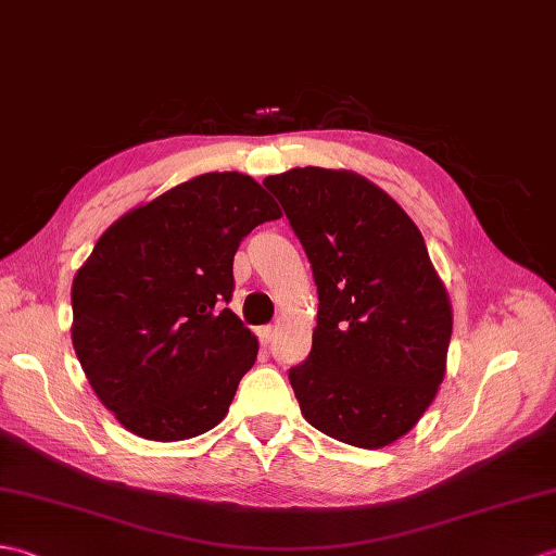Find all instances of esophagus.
<instances>
[{
	"mask_svg": "<svg viewBox=\"0 0 556 556\" xmlns=\"http://www.w3.org/2000/svg\"><path fill=\"white\" fill-rule=\"evenodd\" d=\"M275 337H277V329H275L273 325L257 329V339H261V345H263V348H269V343L275 341Z\"/></svg>",
	"mask_w": 556,
	"mask_h": 556,
	"instance_id": "obj_1",
	"label": "esophagus"
}]
</instances>
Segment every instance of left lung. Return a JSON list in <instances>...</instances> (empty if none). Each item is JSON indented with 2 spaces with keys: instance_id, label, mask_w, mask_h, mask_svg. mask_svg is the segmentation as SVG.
Here are the masks:
<instances>
[{
  "instance_id": "left-lung-1",
  "label": "left lung",
  "mask_w": 556,
  "mask_h": 556,
  "mask_svg": "<svg viewBox=\"0 0 556 556\" xmlns=\"http://www.w3.org/2000/svg\"><path fill=\"white\" fill-rule=\"evenodd\" d=\"M313 267V351L289 369L303 417L341 443L397 441L445 377L453 309L417 225L365 177L293 167L265 177Z\"/></svg>"
}]
</instances>
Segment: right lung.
<instances>
[{
  "label": "right lung",
  "instance_id": "1",
  "mask_svg": "<svg viewBox=\"0 0 556 556\" xmlns=\"http://www.w3.org/2000/svg\"><path fill=\"white\" fill-rule=\"evenodd\" d=\"M281 217L253 177L205 173L125 213L73 279V348L103 407L147 441L225 419L257 341L225 307L235 253Z\"/></svg>",
  "mask_w": 556,
  "mask_h": 556
}]
</instances>
